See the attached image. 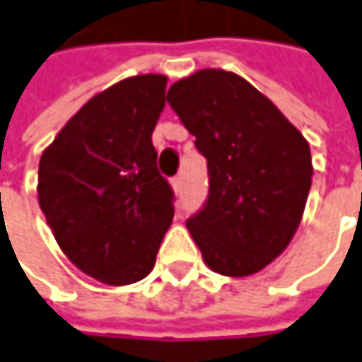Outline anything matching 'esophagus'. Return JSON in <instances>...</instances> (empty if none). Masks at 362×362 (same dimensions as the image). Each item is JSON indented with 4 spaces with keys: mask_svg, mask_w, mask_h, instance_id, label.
Returning a JSON list of instances; mask_svg holds the SVG:
<instances>
[{
    "mask_svg": "<svg viewBox=\"0 0 362 362\" xmlns=\"http://www.w3.org/2000/svg\"><path fill=\"white\" fill-rule=\"evenodd\" d=\"M172 188H174V192L176 194L182 192V176H174V178H172Z\"/></svg>",
    "mask_w": 362,
    "mask_h": 362,
    "instance_id": "34e87169",
    "label": "esophagus"
}]
</instances>
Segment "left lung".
<instances>
[{"instance_id": "8db88e82", "label": "left lung", "mask_w": 362, "mask_h": 362, "mask_svg": "<svg viewBox=\"0 0 362 362\" xmlns=\"http://www.w3.org/2000/svg\"><path fill=\"white\" fill-rule=\"evenodd\" d=\"M208 166V198L186 220L206 264L248 276L288 246L305 210L313 160L303 134L252 83L200 69L166 95Z\"/></svg>"}]
</instances>
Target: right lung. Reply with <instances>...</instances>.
Masks as SVG:
<instances>
[{
  "instance_id": "obj_1",
  "label": "right lung",
  "mask_w": 362,
  "mask_h": 362,
  "mask_svg": "<svg viewBox=\"0 0 362 362\" xmlns=\"http://www.w3.org/2000/svg\"><path fill=\"white\" fill-rule=\"evenodd\" d=\"M166 76L146 74L94 95L45 148L37 198L64 255L106 284L150 274L174 218V190L152 144Z\"/></svg>"
}]
</instances>
